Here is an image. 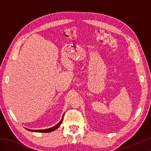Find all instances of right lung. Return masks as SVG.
Returning a JSON list of instances; mask_svg holds the SVG:
<instances>
[{
  "label": "right lung",
  "mask_w": 151,
  "mask_h": 151,
  "mask_svg": "<svg viewBox=\"0 0 151 151\" xmlns=\"http://www.w3.org/2000/svg\"><path fill=\"white\" fill-rule=\"evenodd\" d=\"M63 115L62 116V120L59 122V123H58L57 125H55V126H53V127H51V128H49V129H43V130H31V129H26V130H28V131H30V132H43V133H47V132H52V131H54L55 130L57 129H58V128L60 127V125H61V123L63 121Z\"/></svg>",
  "instance_id": "add662e5"
}]
</instances>
